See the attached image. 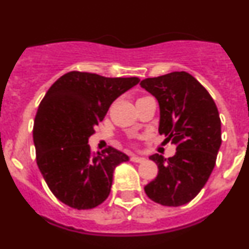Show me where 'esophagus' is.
<instances>
[{
	"label": "esophagus",
	"instance_id": "34e87169",
	"mask_svg": "<svg viewBox=\"0 0 249 249\" xmlns=\"http://www.w3.org/2000/svg\"><path fill=\"white\" fill-rule=\"evenodd\" d=\"M145 157H140V156H135V155H132L130 156V161L132 162H137V163H142V162L145 161Z\"/></svg>",
	"mask_w": 249,
	"mask_h": 249
}]
</instances>
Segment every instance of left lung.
<instances>
[{
    "label": "left lung",
    "mask_w": 249,
    "mask_h": 249,
    "mask_svg": "<svg viewBox=\"0 0 249 249\" xmlns=\"http://www.w3.org/2000/svg\"><path fill=\"white\" fill-rule=\"evenodd\" d=\"M140 86L159 102L160 134L177 146L168 160L159 154L149 157L159 173L144 190L154 202L179 207L196 197L215 166L221 145L218 109L207 89L185 71L145 78Z\"/></svg>",
    "instance_id": "left-lung-1"
}]
</instances>
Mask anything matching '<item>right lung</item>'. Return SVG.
Returning a JSON list of instances; mask_svg holds the SVG:
<instances>
[{"mask_svg": "<svg viewBox=\"0 0 249 249\" xmlns=\"http://www.w3.org/2000/svg\"><path fill=\"white\" fill-rule=\"evenodd\" d=\"M139 81L71 71L40 103L34 124L36 161L53 195L69 207L90 209L104 202L115 168L129 160L111 146L92 154L88 139L112 102Z\"/></svg>", "mask_w": 249, "mask_h": 249, "instance_id": "add662e5", "label": "right lung"}]
</instances>
